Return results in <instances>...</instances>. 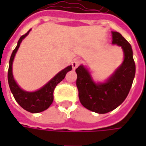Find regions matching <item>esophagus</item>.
<instances>
[{
	"label": "esophagus",
	"instance_id": "1",
	"mask_svg": "<svg viewBox=\"0 0 146 146\" xmlns=\"http://www.w3.org/2000/svg\"><path fill=\"white\" fill-rule=\"evenodd\" d=\"M80 64V61L79 60V59H75L72 62H71V66H72V68L75 70L76 69L78 66H79V65Z\"/></svg>",
	"mask_w": 146,
	"mask_h": 146
}]
</instances>
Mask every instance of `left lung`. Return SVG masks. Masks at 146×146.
Returning a JSON list of instances; mask_svg holds the SVG:
<instances>
[{
  "label": "left lung",
  "instance_id": "1",
  "mask_svg": "<svg viewBox=\"0 0 146 146\" xmlns=\"http://www.w3.org/2000/svg\"><path fill=\"white\" fill-rule=\"evenodd\" d=\"M112 44L121 46L124 60L115 74L104 84H96L83 66L76 70V86L80 103L88 110L98 114H106L117 108L125 100L135 77L136 66L132 46L120 33L112 31Z\"/></svg>",
  "mask_w": 146,
  "mask_h": 146
}]
</instances>
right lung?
Masks as SVG:
<instances>
[{
    "label": "right lung",
    "instance_id": "right-lung-1",
    "mask_svg": "<svg viewBox=\"0 0 146 146\" xmlns=\"http://www.w3.org/2000/svg\"><path fill=\"white\" fill-rule=\"evenodd\" d=\"M29 31L30 30L20 37L16 48H14L13 53L11 54L8 70V82L11 93H13L14 99L19 104L20 106L26 110H27L28 112L39 113L48 109L50 106V105L53 103V91L55 88L58 85V84H59L64 79L66 73L71 70L72 67L71 66H69L66 68H65L64 70H61L58 74H57L48 82V84H46L44 87L39 89L38 91L29 93V92H26L23 89H21L16 84V82L14 81L13 74H12V64H13L15 53L17 52L18 48H19L20 44L22 42V40L27 36Z\"/></svg>",
    "mask_w": 146,
    "mask_h": 146
}]
</instances>
